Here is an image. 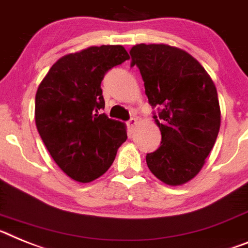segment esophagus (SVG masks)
<instances>
[{"label":"esophagus","instance_id":"obj_1","mask_svg":"<svg viewBox=\"0 0 248 248\" xmlns=\"http://www.w3.org/2000/svg\"><path fill=\"white\" fill-rule=\"evenodd\" d=\"M136 124H137V118H135V117L130 118V120L127 121V127H128L130 130H133V128L136 127Z\"/></svg>","mask_w":248,"mask_h":248}]
</instances>
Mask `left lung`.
Segmentation results:
<instances>
[{"label":"left lung","mask_w":248,"mask_h":248,"mask_svg":"<svg viewBox=\"0 0 248 248\" xmlns=\"http://www.w3.org/2000/svg\"><path fill=\"white\" fill-rule=\"evenodd\" d=\"M161 131V145L147 154L150 171L171 186L192 180L216 142L221 124L214 81L184 49L167 45H136L130 51Z\"/></svg>","instance_id":"left-lung-1"}]
</instances>
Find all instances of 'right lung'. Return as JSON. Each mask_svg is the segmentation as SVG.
Returning a JSON list of instances; mask_svg holds the SVG:
<instances>
[{"mask_svg": "<svg viewBox=\"0 0 248 248\" xmlns=\"http://www.w3.org/2000/svg\"><path fill=\"white\" fill-rule=\"evenodd\" d=\"M128 59L122 46L88 47L60 59L38 86V133L72 180L86 184L102 176L127 140L124 124L102 113L101 82L112 67Z\"/></svg>", "mask_w": 248, "mask_h": 248, "instance_id": "add662e5", "label": "right lung"}]
</instances>
